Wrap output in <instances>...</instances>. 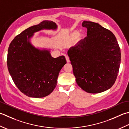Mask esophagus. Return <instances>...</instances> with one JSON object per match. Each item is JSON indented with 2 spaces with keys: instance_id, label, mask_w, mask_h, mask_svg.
<instances>
[{
  "instance_id": "obj_1",
  "label": "esophagus",
  "mask_w": 129,
  "mask_h": 129,
  "mask_svg": "<svg viewBox=\"0 0 129 129\" xmlns=\"http://www.w3.org/2000/svg\"><path fill=\"white\" fill-rule=\"evenodd\" d=\"M66 61L67 62H70V58H69V57H68V56H66Z\"/></svg>"
}]
</instances>
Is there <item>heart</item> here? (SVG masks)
I'll return each mask as SVG.
<instances>
[{"mask_svg":"<svg viewBox=\"0 0 129 129\" xmlns=\"http://www.w3.org/2000/svg\"><path fill=\"white\" fill-rule=\"evenodd\" d=\"M77 32H75L74 33H73V36H77Z\"/></svg>","mask_w":129,"mask_h":129,"instance_id":"1","label":"heart"}]
</instances>
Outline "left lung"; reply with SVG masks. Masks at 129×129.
Masks as SVG:
<instances>
[{
	"instance_id": "left-lung-1",
	"label": "left lung",
	"mask_w": 129,
	"mask_h": 129,
	"mask_svg": "<svg viewBox=\"0 0 129 129\" xmlns=\"http://www.w3.org/2000/svg\"><path fill=\"white\" fill-rule=\"evenodd\" d=\"M87 37L67 54L78 86L90 93H100L114 85L119 73L121 51L115 35L99 23L83 21Z\"/></svg>"
}]
</instances>
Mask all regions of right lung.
Instances as JSON below:
<instances>
[{
    "label": "right lung",
    "instance_id": "right-lung-1",
    "mask_svg": "<svg viewBox=\"0 0 129 129\" xmlns=\"http://www.w3.org/2000/svg\"><path fill=\"white\" fill-rule=\"evenodd\" d=\"M57 25L43 20L26 29L10 43L7 66L15 85L26 96L42 98L49 95L57 85L62 68L66 63L64 56L52 57L50 49L36 48L31 44L34 34L42 30H56Z\"/></svg>",
    "mask_w": 129,
    "mask_h": 129
}]
</instances>
